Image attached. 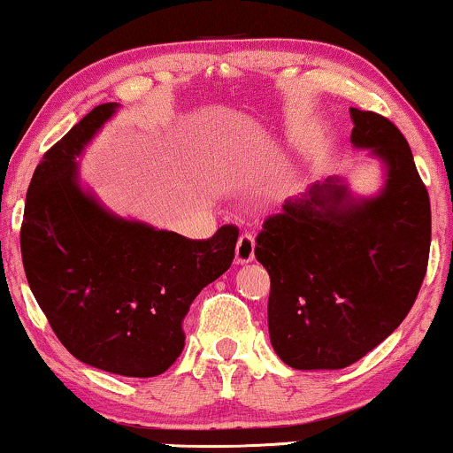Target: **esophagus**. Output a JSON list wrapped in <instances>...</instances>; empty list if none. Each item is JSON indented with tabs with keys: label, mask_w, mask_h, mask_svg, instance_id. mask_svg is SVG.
I'll list each match as a JSON object with an SVG mask.
<instances>
[{
	"label": "esophagus",
	"mask_w": 453,
	"mask_h": 453,
	"mask_svg": "<svg viewBox=\"0 0 453 453\" xmlns=\"http://www.w3.org/2000/svg\"><path fill=\"white\" fill-rule=\"evenodd\" d=\"M253 259H255V238L250 232H242L236 244V263L244 265V263H250Z\"/></svg>",
	"instance_id": "34e87169"
}]
</instances>
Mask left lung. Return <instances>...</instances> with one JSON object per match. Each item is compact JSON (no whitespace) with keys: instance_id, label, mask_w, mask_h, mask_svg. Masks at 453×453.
I'll list each match as a JSON object with an SVG mask.
<instances>
[{"instance_id":"8db88e82","label":"left lung","mask_w":453,"mask_h":453,"mask_svg":"<svg viewBox=\"0 0 453 453\" xmlns=\"http://www.w3.org/2000/svg\"><path fill=\"white\" fill-rule=\"evenodd\" d=\"M351 142L385 163L379 196L355 200L341 180L313 184L257 234L267 269L269 339L296 370L347 368L403 322L426 276L431 200L402 131L351 108Z\"/></svg>"}]
</instances>
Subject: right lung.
I'll list each match as a JSON object with an SVG mask.
<instances>
[{"mask_svg": "<svg viewBox=\"0 0 453 453\" xmlns=\"http://www.w3.org/2000/svg\"><path fill=\"white\" fill-rule=\"evenodd\" d=\"M114 102L96 106L33 173L20 227L31 293L79 362L134 379L163 374L186 345L184 318L234 261L236 226L207 240L108 213L79 188L74 158Z\"/></svg>", "mask_w": 453, "mask_h": 453, "instance_id": "obj_1", "label": "right lung"}]
</instances>
